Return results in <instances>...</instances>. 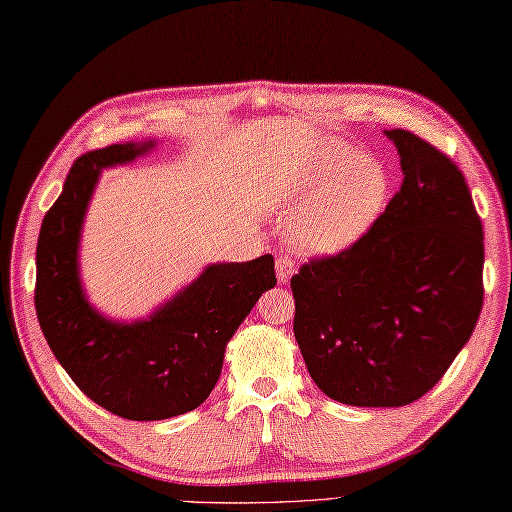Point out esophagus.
Returning a JSON list of instances; mask_svg holds the SVG:
<instances>
[{"mask_svg":"<svg viewBox=\"0 0 512 512\" xmlns=\"http://www.w3.org/2000/svg\"><path fill=\"white\" fill-rule=\"evenodd\" d=\"M294 276V260L289 256H278L276 258V278L280 285H287V280Z\"/></svg>","mask_w":512,"mask_h":512,"instance_id":"1","label":"esophagus"}]
</instances>
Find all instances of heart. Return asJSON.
<instances>
[{
	"label": "heart",
	"instance_id": "b5f03b06",
	"mask_svg": "<svg viewBox=\"0 0 512 512\" xmlns=\"http://www.w3.org/2000/svg\"><path fill=\"white\" fill-rule=\"evenodd\" d=\"M389 198V174L371 156L329 141L314 159L274 185L269 207L294 218V238L307 254H338L358 243Z\"/></svg>",
	"mask_w": 512,
	"mask_h": 512
}]
</instances>
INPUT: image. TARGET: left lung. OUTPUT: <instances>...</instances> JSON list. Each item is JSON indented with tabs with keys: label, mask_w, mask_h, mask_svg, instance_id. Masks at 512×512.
Instances as JSON below:
<instances>
[{
	"label": "left lung",
	"mask_w": 512,
	"mask_h": 512,
	"mask_svg": "<svg viewBox=\"0 0 512 512\" xmlns=\"http://www.w3.org/2000/svg\"><path fill=\"white\" fill-rule=\"evenodd\" d=\"M402 185L358 243L291 278L294 336L331 400L404 406L442 380L484 302V232L460 168L406 130H384Z\"/></svg>",
	"instance_id": "1"
}]
</instances>
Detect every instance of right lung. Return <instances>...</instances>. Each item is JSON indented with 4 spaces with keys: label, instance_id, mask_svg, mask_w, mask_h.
<instances>
[{
    "label": "right lung",
    "instance_id": "1",
    "mask_svg": "<svg viewBox=\"0 0 512 512\" xmlns=\"http://www.w3.org/2000/svg\"><path fill=\"white\" fill-rule=\"evenodd\" d=\"M156 141L114 143L72 163L37 241L35 309L50 351L72 382L125 420H168L201 406L225 347L267 289L274 256L212 263L148 318L112 320L90 305L79 274L81 227L101 170L137 161Z\"/></svg>",
    "mask_w": 512,
    "mask_h": 512
}]
</instances>
